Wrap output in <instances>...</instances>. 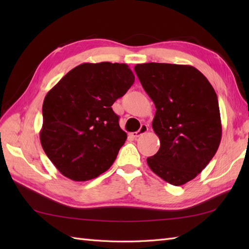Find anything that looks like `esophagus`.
Wrapping results in <instances>:
<instances>
[{
    "mask_svg": "<svg viewBox=\"0 0 249 249\" xmlns=\"http://www.w3.org/2000/svg\"><path fill=\"white\" fill-rule=\"evenodd\" d=\"M147 130H149V126H147L146 124H142V125L140 126V129H139L138 131H136V133L130 134V137H133L134 139H137V138H139L140 136L144 135Z\"/></svg>",
    "mask_w": 249,
    "mask_h": 249,
    "instance_id": "1",
    "label": "esophagus"
}]
</instances>
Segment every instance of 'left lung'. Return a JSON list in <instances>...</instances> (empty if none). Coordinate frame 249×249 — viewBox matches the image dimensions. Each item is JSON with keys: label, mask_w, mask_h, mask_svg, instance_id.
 <instances>
[{"label": "left lung", "mask_w": 249, "mask_h": 249, "mask_svg": "<svg viewBox=\"0 0 249 249\" xmlns=\"http://www.w3.org/2000/svg\"><path fill=\"white\" fill-rule=\"evenodd\" d=\"M135 71L155 105L152 127L160 141L146 160L163 181L181 186L208 166L221 140L217 95L208 79L190 65L144 63Z\"/></svg>", "instance_id": "obj_1"}]
</instances>
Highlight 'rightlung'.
I'll return each instance as SVG.
<instances>
[{
  "label": "right lung",
  "mask_w": 249,
  "mask_h": 249,
  "mask_svg": "<svg viewBox=\"0 0 249 249\" xmlns=\"http://www.w3.org/2000/svg\"><path fill=\"white\" fill-rule=\"evenodd\" d=\"M134 81L123 63H83L47 93L40 143L63 176L84 182L112 166L127 135L111 106Z\"/></svg>",
  "instance_id": "add662e5"
}]
</instances>
